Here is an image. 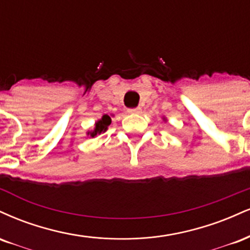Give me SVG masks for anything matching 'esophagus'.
I'll return each mask as SVG.
<instances>
[{"label":"esophagus","mask_w":250,"mask_h":250,"mask_svg":"<svg viewBox=\"0 0 250 250\" xmlns=\"http://www.w3.org/2000/svg\"><path fill=\"white\" fill-rule=\"evenodd\" d=\"M128 113H142V108L140 107H134V108H128Z\"/></svg>","instance_id":"obj_1"}]
</instances>
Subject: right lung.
I'll use <instances>...</instances> for the list:
<instances>
[{
	"label": "right lung",
	"mask_w": 250,
	"mask_h": 250,
	"mask_svg": "<svg viewBox=\"0 0 250 250\" xmlns=\"http://www.w3.org/2000/svg\"><path fill=\"white\" fill-rule=\"evenodd\" d=\"M110 124H111L110 116H107V114H104V116L102 117V119H99L98 122L96 123L93 131L87 132V136H90V137L93 138V137H96L97 134L104 133V132L107 130L108 125H110Z\"/></svg>",
	"instance_id": "right-lung-1"
}]
</instances>
